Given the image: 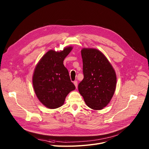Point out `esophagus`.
I'll return each mask as SVG.
<instances>
[{"label":"esophagus","mask_w":149,"mask_h":149,"mask_svg":"<svg viewBox=\"0 0 149 149\" xmlns=\"http://www.w3.org/2000/svg\"><path fill=\"white\" fill-rule=\"evenodd\" d=\"M73 84H74V85H75V86H76V88H77V82L76 81H74Z\"/></svg>","instance_id":"1"}]
</instances>
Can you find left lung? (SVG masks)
<instances>
[{
	"instance_id": "1",
	"label": "left lung",
	"mask_w": 149,
	"mask_h": 149,
	"mask_svg": "<svg viewBox=\"0 0 149 149\" xmlns=\"http://www.w3.org/2000/svg\"><path fill=\"white\" fill-rule=\"evenodd\" d=\"M81 55L84 77L78 85L79 91L89 108L101 110L108 105L115 93V70L98 49L83 48Z\"/></svg>"
}]
</instances>
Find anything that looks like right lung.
Instances as JSON below:
<instances>
[{"label": "right lung", "instance_id": "add662e5", "mask_svg": "<svg viewBox=\"0 0 149 149\" xmlns=\"http://www.w3.org/2000/svg\"><path fill=\"white\" fill-rule=\"evenodd\" d=\"M72 49V46L59 52L51 49L42 56L35 68L32 76L35 93L40 102L49 109L63 106L66 96L76 88L63 64Z\"/></svg>", "mask_w": 149, "mask_h": 149}]
</instances>
